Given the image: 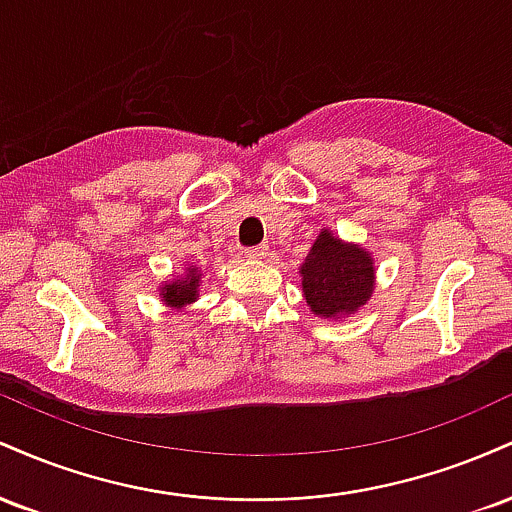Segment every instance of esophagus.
Listing matches in <instances>:
<instances>
[{"label": "esophagus", "mask_w": 512, "mask_h": 512, "mask_svg": "<svg viewBox=\"0 0 512 512\" xmlns=\"http://www.w3.org/2000/svg\"><path fill=\"white\" fill-rule=\"evenodd\" d=\"M248 257H252V260H264V257H267V245H255V248H248Z\"/></svg>", "instance_id": "34e87169"}]
</instances>
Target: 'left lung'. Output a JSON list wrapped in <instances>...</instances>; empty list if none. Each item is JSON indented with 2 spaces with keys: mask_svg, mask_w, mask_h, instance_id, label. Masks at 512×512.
<instances>
[{
  "mask_svg": "<svg viewBox=\"0 0 512 512\" xmlns=\"http://www.w3.org/2000/svg\"><path fill=\"white\" fill-rule=\"evenodd\" d=\"M305 303L315 315L337 317L354 313L373 291V260L356 245H344L322 231L303 267Z\"/></svg>",
  "mask_w": 512,
  "mask_h": 512,
  "instance_id": "obj_1",
  "label": "left lung"
}]
</instances>
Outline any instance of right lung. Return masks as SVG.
Returning <instances> with one entry per match:
<instances>
[{"instance_id":"right-lung-1","label":"right lung","mask_w":512,"mask_h":512,"mask_svg":"<svg viewBox=\"0 0 512 512\" xmlns=\"http://www.w3.org/2000/svg\"><path fill=\"white\" fill-rule=\"evenodd\" d=\"M197 286H199L197 269H190V274H187L185 279L173 281V284H168L166 289H163V301L168 305H175V308L192 303L197 298Z\"/></svg>"}]
</instances>
